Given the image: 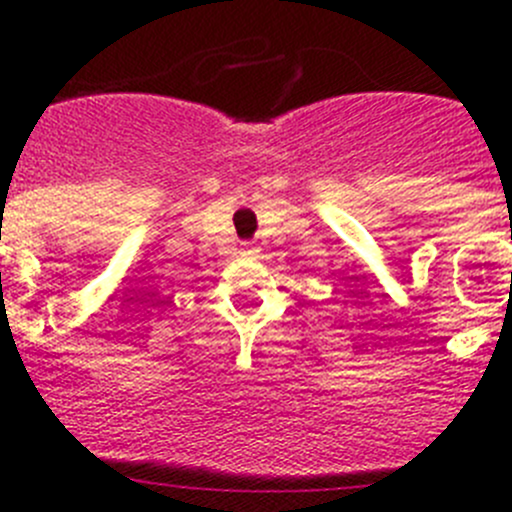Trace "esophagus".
I'll use <instances>...</instances> for the list:
<instances>
[{
	"label": "esophagus",
	"mask_w": 512,
	"mask_h": 512,
	"mask_svg": "<svg viewBox=\"0 0 512 512\" xmlns=\"http://www.w3.org/2000/svg\"><path fill=\"white\" fill-rule=\"evenodd\" d=\"M243 251H246V253H256V251H259V248L253 246V243H243Z\"/></svg>",
	"instance_id": "esophagus-1"
}]
</instances>
